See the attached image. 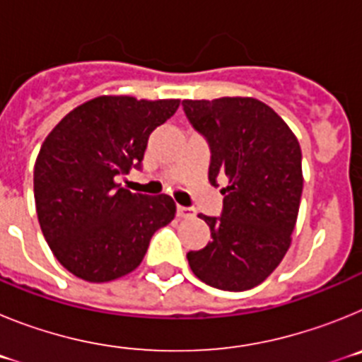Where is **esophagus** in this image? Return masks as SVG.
Instances as JSON below:
<instances>
[{
    "label": "esophagus",
    "instance_id": "1",
    "mask_svg": "<svg viewBox=\"0 0 362 362\" xmlns=\"http://www.w3.org/2000/svg\"><path fill=\"white\" fill-rule=\"evenodd\" d=\"M177 216L181 219H192V217H196V212L192 209H187V206H177Z\"/></svg>",
    "mask_w": 362,
    "mask_h": 362
}]
</instances>
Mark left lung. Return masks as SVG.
Returning a JSON list of instances; mask_svg holds the SVG:
<instances>
[{"label":"left lung","instance_id":"8db88e82","mask_svg":"<svg viewBox=\"0 0 362 362\" xmlns=\"http://www.w3.org/2000/svg\"><path fill=\"white\" fill-rule=\"evenodd\" d=\"M183 108L209 139L210 181H225L223 216H201L212 241L188 252V264L214 288L250 290L279 267L292 243L303 194L299 141L255 98L185 99Z\"/></svg>","mask_w":362,"mask_h":362}]
</instances>
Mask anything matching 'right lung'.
<instances>
[{
  "label": "right lung",
  "instance_id": "1",
  "mask_svg": "<svg viewBox=\"0 0 362 362\" xmlns=\"http://www.w3.org/2000/svg\"><path fill=\"white\" fill-rule=\"evenodd\" d=\"M177 107L179 99L98 95L45 137L34 166L37 221L79 279L108 283L134 272L156 230L175 217L170 196L134 194L117 177L141 165L150 132Z\"/></svg>",
  "mask_w": 362,
  "mask_h": 362
}]
</instances>
